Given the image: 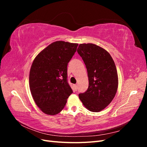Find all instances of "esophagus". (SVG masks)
<instances>
[{
  "mask_svg": "<svg viewBox=\"0 0 147 147\" xmlns=\"http://www.w3.org/2000/svg\"><path fill=\"white\" fill-rule=\"evenodd\" d=\"M74 86L75 90V91H77V90H78V86H77V84H74Z\"/></svg>",
  "mask_w": 147,
  "mask_h": 147,
  "instance_id": "esophagus-1",
  "label": "esophagus"
}]
</instances>
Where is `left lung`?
I'll use <instances>...</instances> for the list:
<instances>
[{
  "label": "left lung",
  "mask_w": 147,
  "mask_h": 147,
  "mask_svg": "<svg viewBox=\"0 0 147 147\" xmlns=\"http://www.w3.org/2000/svg\"><path fill=\"white\" fill-rule=\"evenodd\" d=\"M77 52L86 65L89 80L88 90L79 94V98L88 110L100 112L110 104L117 93L116 65L109 53L95 44H80Z\"/></svg>",
  "instance_id": "left-lung-1"
}]
</instances>
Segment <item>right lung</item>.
I'll use <instances>...</instances> for the list:
<instances>
[{
	"label": "right lung",
	"instance_id": "1",
	"mask_svg": "<svg viewBox=\"0 0 147 147\" xmlns=\"http://www.w3.org/2000/svg\"><path fill=\"white\" fill-rule=\"evenodd\" d=\"M78 45L55 42L33 61L29 73L30 90L35 104L45 114L61 112L73 92L67 82V65Z\"/></svg>",
	"mask_w": 147,
	"mask_h": 147
}]
</instances>
